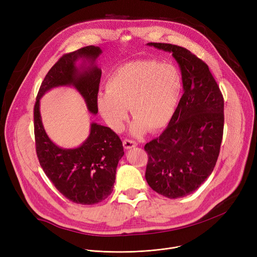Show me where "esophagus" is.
Masks as SVG:
<instances>
[{"instance_id":"34e87169","label":"esophagus","mask_w":257,"mask_h":257,"mask_svg":"<svg viewBox=\"0 0 257 257\" xmlns=\"http://www.w3.org/2000/svg\"><path fill=\"white\" fill-rule=\"evenodd\" d=\"M123 145H124V148H125L126 150H130V149L135 148V146H136L137 144H136V142L133 141V140L124 139V140H123Z\"/></svg>"}]
</instances>
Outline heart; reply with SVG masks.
<instances>
[{"mask_svg":"<svg viewBox=\"0 0 257 257\" xmlns=\"http://www.w3.org/2000/svg\"><path fill=\"white\" fill-rule=\"evenodd\" d=\"M183 88L182 76L172 64L155 60L127 63L108 76L105 91L97 95V108L115 131H121L128 118L134 120L130 132L142 135L146 130L163 129L172 119Z\"/></svg>","mask_w":257,"mask_h":257,"instance_id":"b5f03b06","label":"heart"}]
</instances>
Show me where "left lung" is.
<instances>
[{
    "label": "left lung",
    "mask_w": 257,
    "mask_h": 257,
    "mask_svg": "<svg viewBox=\"0 0 257 257\" xmlns=\"http://www.w3.org/2000/svg\"><path fill=\"white\" fill-rule=\"evenodd\" d=\"M148 46L172 53L179 64L183 93L166 130L144 146L145 179L171 199L193 193L213 171L224 132V97L208 66L185 48Z\"/></svg>",
    "instance_id": "1"
}]
</instances>
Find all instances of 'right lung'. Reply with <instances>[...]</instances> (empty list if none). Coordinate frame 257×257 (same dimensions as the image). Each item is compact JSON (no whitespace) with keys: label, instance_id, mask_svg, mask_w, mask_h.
Instances as JSON below:
<instances>
[{"label":"right lung","instance_id":"1","mask_svg":"<svg viewBox=\"0 0 257 257\" xmlns=\"http://www.w3.org/2000/svg\"><path fill=\"white\" fill-rule=\"evenodd\" d=\"M98 47L88 46L64 55L48 72L34 104L36 155L47 177L69 200L78 204H95L113 191L116 170L124 156L120 137L108 127L92 122L86 140L76 149H62L46 133L40 101L46 92L58 86L75 87L85 100L89 113L97 114V93L101 70L95 60ZM81 58L80 67L76 62Z\"/></svg>","mask_w":257,"mask_h":257}]
</instances>
